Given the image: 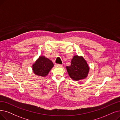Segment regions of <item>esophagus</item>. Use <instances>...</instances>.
<instances>
[{
	"label": "esophagus",
	"mask_w": 120,
	"mask_h": 120,
	"mask_svg": "<svg viewBox=\"0 0 120 120\" xmlns=\"http://www.w3.org/2000/svg\"><path fill=\"white\" fill-rule=\"evenodd\" d=\"M55 66H59V67H62V65H61V64H56L55 65Z\"/></svg>",
	"instance_id": "34e87169"
}]
</instances>
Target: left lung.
I'll return each mask as SVG.
<instances>
[{
  "mask_svg": "<svg viewBox=\"0 0 120 120\" xmlns=\"http://www.w3.org/2000/svg\"><path fill=\"white\" fill-rule=\"evenodd\" d=\"M70 77L73 80L79 81L84 79L87 77L89 71V67L82 56L75 55L71 61L70 66L66 67Z\"/></svg>",
  "mask_w": 120,
  "mask_h": 120,
  "instance_id": "1",
  "label": "left lung"
}]
</instances>
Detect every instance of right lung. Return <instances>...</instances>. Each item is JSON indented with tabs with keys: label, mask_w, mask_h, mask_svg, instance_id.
Wrapping results in <instances>:
<instances>
[{
	"label": "right lung",
	"mask_w": 120,
	"mask_h": 120,
	"mask_svg": "<svg viewBox=\"0 0 120 120\" xmlns=\"http://www.w3.org/2000/svg\"><path fill=\"white\" fill-rule=\"evenodd\" d=\"M53 66L52 62L45 56H41L33 64L32 70L36 75L45 77L48 75Z\"/></svg>",
	"instance_id": "add662e5"
}]
</instances>
